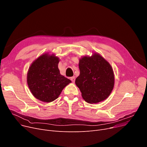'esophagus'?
<instances>
[{"instance_id":"34e87169","label":"esophagus","mask_w":147,"mask_h":147,"mask_svg":"<svg viewBox=\"0 0 147 147\" xmlns=\"http://www.w3.org/2000/svg\"><path fill=\"white\" fill-rule=\"evenodd\" d=\"M70 79H71V80L73 82H74V81H75V77H74V76L71 77V78H70Z\"/></svg>"}]
</instances>
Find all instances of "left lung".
I'll list each match as a JSON object with an SVG mask.
<instances>
[{
    "instance_id": "left-lung-1",
    "label": "left lung",
    "mask_w": 147,
    "mask_h": 147,
    "mask_svg": "<svg viewBox=\"0 0 147 147\" xmlns=\"http://www.w3.org/2000/svg\"><path fill=\"white\" fill-rule=\"evenodd\" d=\"M80 75L75 83L84 100L96 104L109 97L113 89L114 76L110 64L101 55L94 53L79 61Z\"/></svg>"
}]
</instances>
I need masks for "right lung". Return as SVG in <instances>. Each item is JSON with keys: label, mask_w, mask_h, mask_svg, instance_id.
<instances>
[{"label": "right lung", "mask_w": 147, "mask_h": 147, "mask_svg": "<svg viewBox=\"0 0 147 147\" xmlns=\"http://www.w3.org/2000/svg\"><path fill=\"white\" fill-rule=\"evenodd\" d=\"M59 58L44 54L35 60L29 68L27 83L33 96L40 101L50 102L58 98L71 80L60 74Z\"/></svg>", "instance_id": "add662e5"}]
</instances>
